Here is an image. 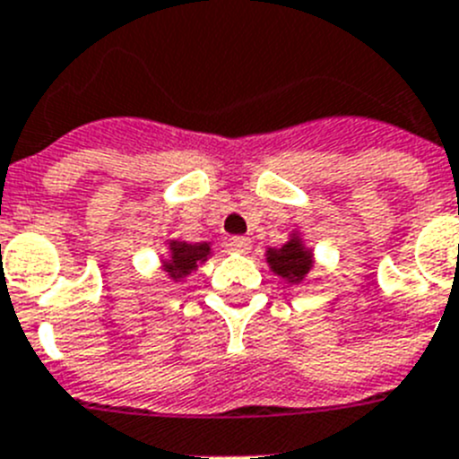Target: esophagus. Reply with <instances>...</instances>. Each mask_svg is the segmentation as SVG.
I'll return each instance as SVG.
<instances>
[{
  "mask_svg": "<svg viewBox=\"0 0 459 459\" xmlns=\"http://www.w3.org/2000/svg\"><path fill=\"white\" fill-rule=\"evenodd\" d=\"M250 248H253V241L248 237H232L230 238V250L238 255H248Z\"/></svg>",
  "mask_w": 459,
  "mask_h": 459,
  "instance_id": "34e87169",
  "label": "esophagus"
}]
</instances>
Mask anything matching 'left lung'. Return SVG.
<instances>
[{
  "label": "left lung",
  "instance_id": "obj_1",
  "mask_svg": "<svg viewBox=\"0 0 459 459\" xmlns=\"http://www.w3.org/2000/svg\"><path fill=\"white\" fill-rule=\"evenodd\" d=\"M264 257L269 269L291 285L303 282L315 266L312 250L303 243L301 232H291L290 241L282 243L280 248H266Z\"/></svg>",
  "mask_w": 459,
  "mask_h": 459
}]
</instances>
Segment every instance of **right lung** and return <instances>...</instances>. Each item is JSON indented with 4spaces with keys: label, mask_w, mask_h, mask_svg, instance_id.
I'll list each match as a JSON object with an SVG mask.
<instances>
[{
    "label": "right lung",
    "mask_w": 459,
    "mask_h": 459,
    "mask_svg": "<svg viewBox=\"0 0 459 459\" xmlns=\"http://www.w3.org/2000/svg\"><path fill=\"white\" fill-rule=\"evenodd\" d=\"M211 257V243H188L179 241V238H168V257H163V271L174 280V282H181L184 278H188L193 271H197V266L204 264L206 259Z\"/></svg>",
    "instance_id": "1"
}]
</instances>
